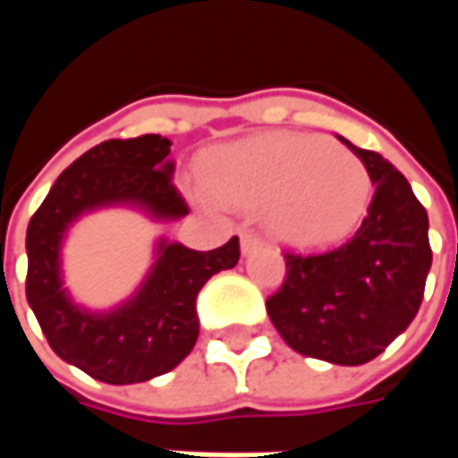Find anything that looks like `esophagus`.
<instances>
[{"instance_id":"esophagus-1","label":"esophagus","mask_w":458,"mask_h":458,"mask_svg":"<svg viewBox=\"0 0 458 458\" xmlns=\"http://www.w3.org/2000/svg\"><path fill=\"white\" fill-rule=\"evenodd\" d=\"M265 245L262 238H259L258 233H252V230H242L240 233V250H242V255H252L255 250H259Z\"/></svg>"}]
</instances>
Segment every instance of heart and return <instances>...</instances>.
<instances>
[{
	"mask_svg": "<svg viewBox=\"0 0 458 458\" xmlns=\"http://www.w3.org/2000/svg\"><path fill=\"white\" fill-rule=\"evenodd\" d=\"M203 181L213 199L262 210L269 230L297 250H327L360 225L373 183L338 141L272 131L210 151Z\"/></svg>",
	"mask_w": 458,
	"mask_h": 458,
	"instance_id": "1",
	"label": "heart"
}]
</instances>
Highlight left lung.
<instances>
[{"label":"left lung","mask_w":458,"mask_h":458,"mask_svg":"<svg viewBox=\"0 0 458 458\" xmlns=\"http://www.w3.org/2000/svg\"><path fill=\"white\" fill-rule=\"evenodd\" d=\"M353 151L373 181L355 235L324 255H284L287 279L267 314L297 353L336 365L373 360L412 324L432 267L429 218L410 181L377 151Z\"/></svg>","instance_id":"obj_1"}]
</instances>
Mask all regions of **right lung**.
<instances>
[{"instance_id":"add662e5","label":"right lung","mask_w":458,"mask_h":458,"mask_svg":"<svg viewBox=\"0 0 458 458\" xmlns=\"http://www.w3.org/2000/svg\"><path fill=\"white\" fill-rule=\"evenodd\" d=\"M169 151L171 141L161 134L98 144L55 179L26 228L29 307L54 353L103 383H144L174 370L199 338V292L240 259L238 238L208 252L159 238L154 265L122 304L93 311L68 294L61 250L71 225L85 213L127 206L159 223L189 216L171 183Z\"/></svg>"}]
</instances>
